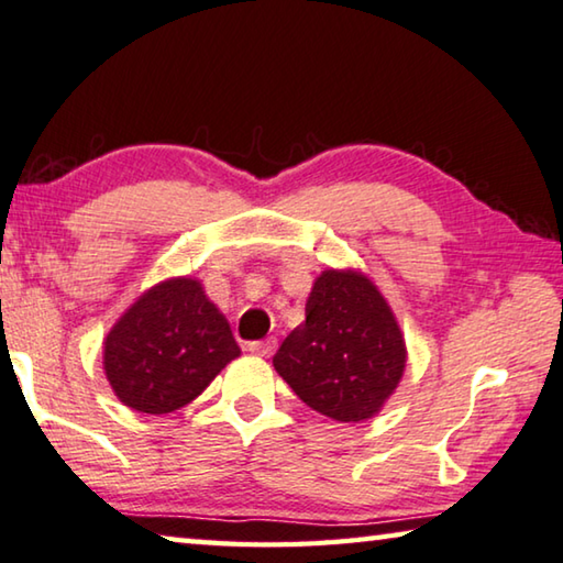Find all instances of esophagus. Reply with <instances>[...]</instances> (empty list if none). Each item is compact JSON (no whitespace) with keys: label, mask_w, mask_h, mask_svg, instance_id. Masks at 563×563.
I'll return each instance as SVG.
<instances>
[{"label":"esophagus","mask_w":563,"mask_h":563,"mask_svg":"<svg viewBox=\"0 0 563 563\" xmlns=\"http://www.w3.org/2000/svg\"><path fill=\"white\" fill-rule=\"evenodd\" d=\"M246 350L256 354V357H272L276 350V336H269V340H262V342H252Z\"/></svg>","instance_id":"esophagus-1"}]
</instances>
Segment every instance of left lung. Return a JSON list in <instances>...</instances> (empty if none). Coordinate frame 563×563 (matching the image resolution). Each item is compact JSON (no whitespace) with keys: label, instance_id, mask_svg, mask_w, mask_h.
Instances as JSON below:
<instances>
[{"label":"left lung","instance_id":"1","mask_svg":"<svg viewBox=\"0 0 563 563\" xmlns=\"http://www.w3.org/2000/svg\"><path fill=\"white\" fill-rule=\"evenodd\" d=\"M405 340L383 294L360 272L327 269L307 299V319L274 354L301 402L340 422L379 412L405 372Z\"/></svg>","mask_w":563,"mask_h":563}]
</instances>
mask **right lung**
<instances>
[{
	"instance_id": "obj_1",
	"label": "right lung",
	"mask_w": 563,
	"mask_h": 563,
	"mask_svg": "<svg viewBox=\"0 0 563 563\" xmlns=\"http://www.w3.org/2000/svg\"><path fill=\"white\" fill-rule=\"evenodd\" d=\"M239 354L227 317L201 282L178 276L155 284L118 319L102 367L120 402L166 415L196 400Z\"/></svg>"
}]
</instances>
